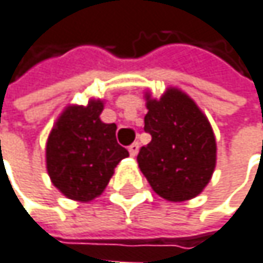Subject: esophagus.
Masks as SVG:
<instances>
[{
    "label": "esophagus",
    "mask_w": 263,
    "mask_h": 263,
    "mask_svg": "<svg viewBox=\"0 0 263 263\" xmlns=\"http://www.w3.org/2000/svg\"><path fill=\"white\" fill-rule=\"evenodd\" d=\"M138 149H140V144H138V143H132L128 151H129L131 156H135L137 154H138Z\"/></svg>",
    "instance_id": "obj_1"
}]
</instances>
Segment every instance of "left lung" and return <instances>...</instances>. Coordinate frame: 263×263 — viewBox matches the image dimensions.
Wrapping results in <instances>:
<instances>
[{"label":"left lung","instance_id":"8db88e82","mask_svg":"<svg viewBox=\"0 0 263 263\" xmlns=\"http://www.w3.org/2000/svg\"><path fill=\"white\" fill-rule=\"evenodd\" d=\"M144 131L152 135L137 161L152 190L168 202L194 199L212 178L217 141L197 104L182 90L168 87L155 99L144 93Z\"/></svg>","mask_w":263,"mask_h":263}]
</instances>
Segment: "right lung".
Instances as JSON below:
<instances>
[{
	"label": "right lung",
	"mask_w": 263,
	"mask_h": 263,
	"mask_svg": "<svg viewBox=\"0 0 263 263\" xmlns=\"http://www.w3.org/2000/svg\"><path fill=\"white\" fill-rule=\"evenodd\" d=\"M104 101L67 105L46 141V170L52 185L70 200L90 202L101 196L117 164L129 156L116 140V123H104Z\"/></svg>",
	"instance_id": "add662e5"
}]
</instances>
